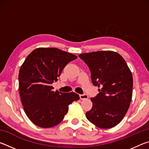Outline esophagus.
Returning a JSON list of instances; mask_svg holds the SVG:
<instances>
[{"instance_id": "obj_1", "label": "esophagus", "mask_w": 149, "mask_h": 149, "mask_svg": "<svg viewBox=\"0 0 149 149\" xmlns=\"http://www.w3.org/2000/svg\"><path fill=\"white\" fill-rule=\"evenodd\" d=\"M79 97L81 100H86L88 99V97H88L87 95L84 94V95H79Z\"/></svg>"}]
</instances>
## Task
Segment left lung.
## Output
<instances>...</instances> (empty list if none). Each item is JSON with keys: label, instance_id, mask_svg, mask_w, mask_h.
Listing matches in <instances>:
<instances>
[{"label": "left lung", "instance_id": "8db88e82", "mask_svg": "<svg viewBox=\"0 0 149 149\" xmlns=\"http://www.w3.org/2000/svg\"><path fill=\"white\" fill-rule=\"evenodd\" d=\"M79 57L91 71L93 84L99 93L91 98L87 119L101 129L118 125L127 112L133 94V76L123 58L111 50L82 53Z\"/></svg>", "mask_w": 149, "mask_h": 149}]
</instances>
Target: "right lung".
I'll return each mask as SVG.
<instances>
[{
    "label": "right lung",
    "instance_id": "1",
    "mask_svg": "<svg viewBox=\"0 0 149 149\" xmlns=\"http://www.w3.org/2000/svg\"><path fill=\"white\" fill-rule=\"evenodd\" d=\"M74 54L56 48H37L30 53L19 72V92L24 112L40 127L49 128L62 122L68 106L79 99L74 92L54 91L68 63L77 58Z\"/></svg>",
    "mask_w": 149,
    "mask_h": 149
}]
</instances>
